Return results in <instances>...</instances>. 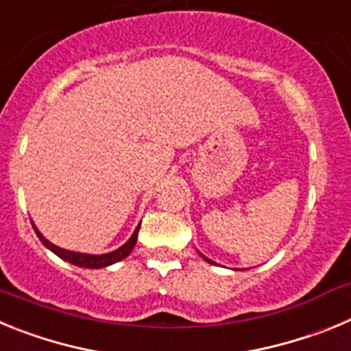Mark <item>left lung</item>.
Listing matches in <instances>:
<instances>
[{"instance_id":"left-lung-1","label":"left lung","mask_w":351,"mask_h":351,"mask_svg":"<svg viewBox=\"0 0 351 351\" xmlns=\"http://www.w3.org/2000/svg\"><path fill=\"white\" fill-rule=\"evenodd\" d=\"M200 256H202V258H204V260H206V262H209V263H213V262H210V260H209V258H206V256H204V255H200Z\"/></svg>"}]
</instances>
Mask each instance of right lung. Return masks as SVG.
I'll list each match as a JSON object with an SVG mask.
<instances>
[{"instance_id":"add662e5","label":"right lung","mask_w":351,"mask_h":351,"mask_svg":"<svg viewBox=\"0 0 351 351\" xmlns=\"http://www.w3.org/2000/svg\"><path fill=\"white\" fill-rule=\"evenodd\" d=\"M31 225H33V221H31ZM33 228H35V234L38 235V239L42 241L43 246L49 247V250H51L54 255H58L60 258H63L64 262H70V263H73V265H77V267H84V269H101V267H107V265H112V263L119 262V260L126 258V256L132 253V250L135 247V243H137L141 225L135 228L133 235L128 239V243L123 244L119 250L110 251V253H105V255H86V253H75V251L63 250V247L49 243L47 239L40 234L38 228H36L35 225H33Z\"/></svg>"}]
</instances>
